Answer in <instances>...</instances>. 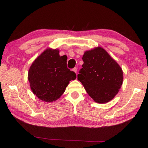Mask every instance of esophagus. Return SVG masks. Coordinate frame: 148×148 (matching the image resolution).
Listing matches in <instances>:
<instances>
[{"label": "esophagus", "mask_w": 148, "mask_h": 148, "mask_svg": "<svg viewBox=\"0 0 148 148\" xmlns=\"http://www.w3.org/2000/svg\"><path fill=\"white\" fill-rule=\"evenodd\" d=\"M72 71H73L76 74H77V68L76 67H75V68H74L73 69H72Z\"/></svg>", "instance_id": "34e87169"}]
</instances>
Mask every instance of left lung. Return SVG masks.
<instances>
[{
	"label": "left lung",
	"mask_w": 148,
	"mask_h": 148,
	"mask_svg": "<svg viewBox=\"0 0 148 148\" xmlns=\"http://www.w3.org/2000/svg\"><path fill=\"white\" fill-rule=\"evenodd\" d=\"M77 79L94 101L106 103L117 95L123 81L120 66L102 47L84 53Z\"/></svg>",
	"instance_id": "obj_1"
}]
</instances>
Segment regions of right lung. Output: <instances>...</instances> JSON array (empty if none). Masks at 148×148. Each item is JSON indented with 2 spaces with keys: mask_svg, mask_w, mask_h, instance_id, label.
Segmentation results:
<instances>
[{
  "mask_svg": "<svg viewBox=\"0 0 148 148\" xmlns=\"http://www.w3.org/2000/svg\"><path fill=\"white\" fill-rule=\"evenodd\" d=\"M58 49L47 48L35 59L28 72L31 90L39 99L51 102L64 93L76 74L67 67V56H60Z\"/></svg>",
  "mask_w": 148,
  "mask_h": 148,
  "instance_id": "obj_1",
  "label": "right lung"
}]
</instances>
